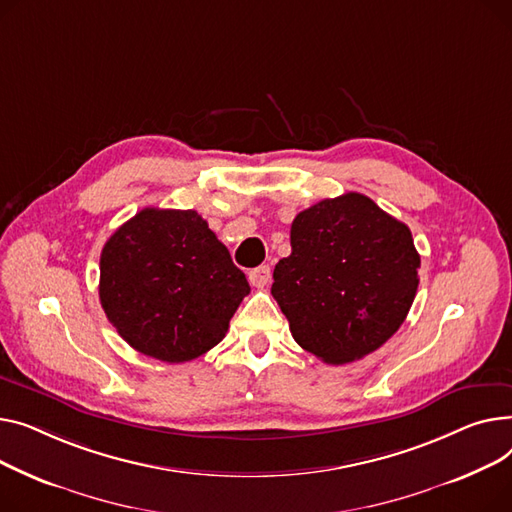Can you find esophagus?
Masks as SVG:
<instances>
[{"mask_svg": "<svg viewBox=\"0 0 512 512\" xmlns=\"http://www.w3.org/2000/svg\"><path fill=\"white\" fill-rule=\"evenodd\" d=\"M248 279L254 287H264L270 283V266L268 264H262V266H256L252 268L248 273Z\"/></svg>", "mask_w": 512, "mask_h": 512, "instance_id": "34e87169", "label": "esophagus"}]
</instances>
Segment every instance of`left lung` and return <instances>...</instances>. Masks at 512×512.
<instances>
[{"mask_svg":"<svg viewBox=\"0 0 512 512\" xmlns=\"http://www.w3.org/2000/svg\"><path fill=\"white\" fill-rule=\"evenodd\" d=\"M417 268L409 227L349 192L293 219L291 254L275 266L270 293L299 347L347 364L397 333L417 293Z\"/></svg>","mask_w":512,"mask_h":512,"instance_id":"left-lung-1","label":"left lung"}]
</instances>
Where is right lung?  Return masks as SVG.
I'll return each mask as SVG.
<instances>
[{"mask_svg": "<svg viewBox=\"0 0 512 512\" xmlns=\"http://www.w3.org/2000/svg\"><path fill=\"white\" fill-rule=\"evenodd\" d=\"M248 293L246 275L196 210L144 208L101 252L109 322L130 347L167 364L221 343Z\"/></svg>", "mask_w": 512, "mask_h": 512, "instance_id": "1", "label": "right lung"}]
</instances>
